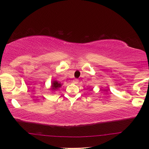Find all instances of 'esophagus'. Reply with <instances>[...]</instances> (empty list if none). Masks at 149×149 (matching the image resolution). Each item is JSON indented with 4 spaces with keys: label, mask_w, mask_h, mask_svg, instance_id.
Returning a JSON list of instances; mask_svg holds the SVG:
<instances>
[{
    "label": "esophagus",
    "mask_w": 149,
    "mask_h": 149,
    "mask_svg": "<svg viewBox=\"0 0 149 149\" xmlns=\"http://www.w3.org/2000/svg\"><path fill=\"white\" fill-rule=\"evenodd\" d=\"M72 82H73V84H78V82H79V80H78L77 79H75L72 81Z\"/></svg>",
    "instance_id": "obj_1"
}]
</instances>
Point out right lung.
<instances>
[{
    "label": "right lung",
    "mask_w": 149,
    "mask_h": 149,
    "mask_svg": "<svg viewBox=\"0 0 149 149\" xmlns=\"http://www.w3.org/2000/svg\"><path fill=\"white\" fill-rule=\"evenodd\" d=\"M62 84H61V83L58 81L57 80H55V79H53L52 81V83H51V86H50V90L52 91H56V90H58L59 89V88H60L62 87Z\"/></svg>",
    "instance_id": "right-lung-1"
}]
</instances>
